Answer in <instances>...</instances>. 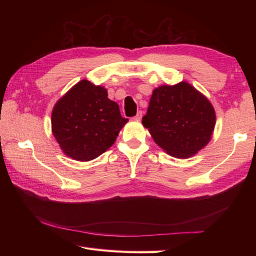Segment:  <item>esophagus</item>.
I'll use <instances>...</instances> for the list:
<instances>
[{"label":"esophagus","instance_id":"esophagus-1","mask_svg":"<svg viewBox=\"0 0 256 256\" xmlns=\"http://www.w3.org/2000/svg\"><path fill=\"white\" fill-rule=\"evenodd\" d=\"M142 116H143V113H142V111H140V112H138L136 116H134V120H136V121H140Z\"/></svg>","mask_w":256,"mask_h":256}]
</instances>
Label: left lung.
<instances>
[{"instance_id":"1","label":"left lung","mask_w":256,"mask_h":256,"mask_svg":"<svg viewBox=\"0 0 256 256\" xmlns=\"http://www.w3.org/2000/svg\"><path fill=\"white\" fill-rule=\"evenodd\" d=\"M142 123L168 155L188 158L210 142L216 111L208 98L182 81L153 90Z\"/></svg>"}]
</instances>
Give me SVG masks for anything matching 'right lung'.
Returning a JSON list of instances; mask_svg holds the SVG:
<instances>
[{"label":"right lung","instance_id":"obj_1","mask_svg":"<svg viewBox=\"0 0 256 256\" xmlns=\"http://www.w3.org/2000/svg\"><path fill=\"white\" fill-rule=\"evenodd\" d=\"M128 121L104 86L84 79L56 102L52 132L64 155L89 162L111 148Z\"/></svg>","mask_w":256,"mask_h":256}]
</instances>
